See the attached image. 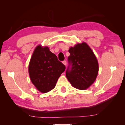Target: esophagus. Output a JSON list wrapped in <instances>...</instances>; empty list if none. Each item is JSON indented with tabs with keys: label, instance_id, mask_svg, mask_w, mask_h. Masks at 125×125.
I'll list each match as a JSON object with an SVG mask.
<instances>
[{
	"label": "esophagus",
	"instance_id": "esophagus-1",
	"mask_svg": "<svg viewBox=\"0 0 125 125\" xmlns=\"http://www.w3.org/2000/svg\"><path fill=\"white\" fill-rule=\"evenodd\" d=\"M62 63H63V64H64V65H67V62H66V61H63V62H62Z\"/></svg>",
	"mask_w": 125,
	"mask_h": 125
}]
</instances>
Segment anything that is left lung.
I'll return each instance as SVG.
<instances>
[{
  "label": "left lung",
  "mask_w": 125,
  "mask_h": 125,
  "mask_svg": "<svg viewBox=\"0 0 125 125\" xmlns=\"http://www.w3.org/2000/svg\"><path fill=\"white\" fill-rule=\"evenodd\" d=\"M68 51L67 78L74 88L85 90L94 83L98 74L97 59L85 42L71 47Z\"/></svg>",
  "instance_id": "8db88e82"
}]
</instances>
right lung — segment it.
<instances>
[{
	"label": "right lung",
	"instance_id": "1",
	"mask_svg": "<svg viewBox=\"0 0 125 125\" xmlns=\"http://www.w3.org/2000/svg\"><path fill=\"white\" fill-rule=\"evenodd\" d=\"M65 66L47 47L35 48L29 66L30 77L36 88L45 93L53 89Z\"/></svg>",
	"mask_w": 125,
	"mask_h": 125
}]
</instances>
